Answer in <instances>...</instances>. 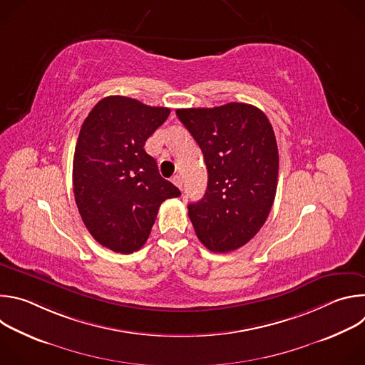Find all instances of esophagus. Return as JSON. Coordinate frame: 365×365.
<instances>
[{
    "mask_svg": "<svg viewBox=\"0 0 365 365\" xmlns=\"http://www.w3.org/2000/svg\"><path fill=\"white\" fill-rule=\"evenodd\" d=\"M172 182L180 189V190H183V179H182V176H179V175H176V176H173V179H172Z\"/></svg>",
    "mask_w": 365,
    "mask_h": 365,
    "instance_id": "obj_1",
    "label": "esophagus"
}]
</instances>
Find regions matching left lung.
I'll return each instance as SVG.
<instances>
[{
    "mask_svg": "<svg viewBox=\"0 0 365 365\" xmlns=\"http://www.w3.org/2000/svg\"><path fill=\"white\" fill-rule=\"evenodd\" d=\"M199 144L207 169V187L189 203L199 241L214 252L245 245L262 228L274 202L279 150L266 114L250 103L176 110Z\"/></svg>",
    "mask_w": 365,
    "mask_h": 365,
    "instance_id": "obj_1",
    "label": "left lung"
}]
</instances>
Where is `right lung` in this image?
<instances>
[{
	"instance_id": "obj_1",
	"label": "right lung",
	"mask_w": 365,
	"mask_h": 365,
	"mask_svg": "<svg viewBox=\"0 0 365 365\" xmlns=\"http://www.w3.org/2000/svg\"><path fill=\"white\" fill-rule=\"evenodd\" d=\"M170 110L120 95L85 118L73 155V193L82 221L103 247L130 254L147 241L160 205L180 196L144 150Z\"/></svg>"
}]
</instances>
